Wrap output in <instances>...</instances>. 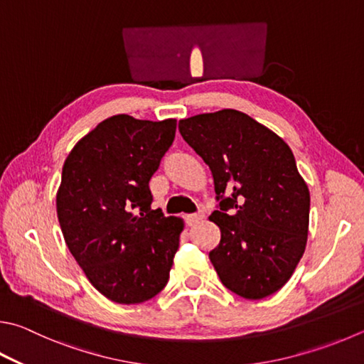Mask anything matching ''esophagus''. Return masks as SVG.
<instances>
[{
	"label": "esophagus",
	"instance_id": "obj_1",
	"mask_svg": "<svg viewBox=\"0 0 364 364\" xmlns=\"http://www.w3.org/2000/svg\"><path fill=\"white\" fill-rule=\"evenodd\" d=\"M205 218V213L203 211H197V213H193V215H188L186 216V223L189 224V226H194V224L200 223Z\"/></svg>",
	"mask_w": 364,
	"mask_h": 364
}]
</instances>
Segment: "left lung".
Here are the masks:
<instances>
[{
	"label": "left lung",
	"instance_id": "left-lung-1",
	"mask_svg": "<svg viewBox=\"0 0 364 364\" xmlns=\"http://www.w3.org/2000/svg\"><path fill=\"white\" fill-rule=\"evenodd\" d=\"M180 134L211 170L221 230L210 261L223 285L245 299L274 294L306 250L310 193L282 138L237 109L181 119Z\"/></svg>",
	"mask_w": 364,
	"mask_h": 364
}]
</instances>
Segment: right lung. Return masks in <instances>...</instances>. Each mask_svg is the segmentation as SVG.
Here are the masks:
<instances>
[{"label": "right lung", "mask_w": 364, "mask_h": 364, "mask_svg": "<svg viewBox=\"0 0 364 364\" xmlns=\"http://www.w3.org/2000/svg\"><path fill=\"white\" fill-rule=\"evenodd\" d=\"M175 132L176 119L116 114L65 159L55 199L63 239L94 288L113 302H144L168 282L184 221L151 208L149 180Z\"/></svg>", "instance_id": "obj_1"}]
</instances>
